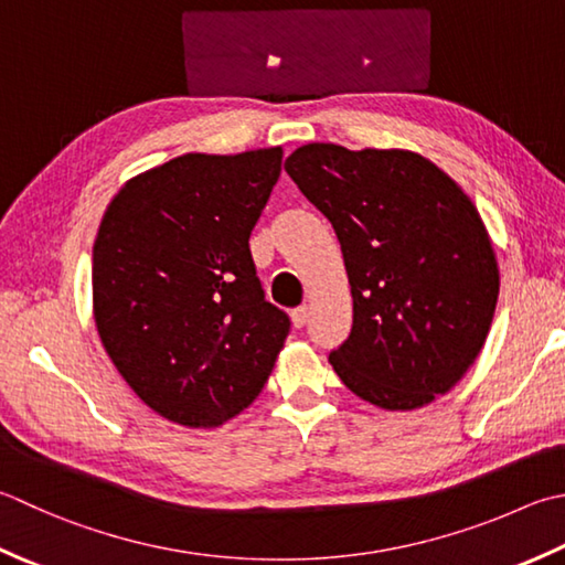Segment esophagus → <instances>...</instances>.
<instances>
[{
	"label": "esophagus",
	"mask_w": 565,
	"mask_h": 565,
	"mask_svg": "<svg viewBox=\"0 0 565 565\" xmlns=\"http://www.w3.org/2000/svg\"><path fill=\"white\" fill-rule=\"evenodd\" d=\"M291 320H294V328H303L308 323V306H298L291 313Z\"/></svg>",
	"instance_id": "34e87169"
}]
</instances>
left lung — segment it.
Masks as SVG:
<instances>
[{"label": "left lung", "instance_id": "1", "mask_svg": "<svg viewBox=\"0 0 565 565\" xmlns=\"http://www.w3.org/2000/svg\"><path fill=\"white\" fill-rule=\"evenodd\" d=\"M333 225L352 294V330L328 362L384 412L448 394L488 340L497 296L490 232L470 195L408 149L306 143L284 163Z\"/></svg>", "mask_w": 565, "mask_h": 565}]
</instances>
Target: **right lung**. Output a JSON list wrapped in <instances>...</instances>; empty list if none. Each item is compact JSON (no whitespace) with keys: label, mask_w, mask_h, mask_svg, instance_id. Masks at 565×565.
<instances>
[{"label":"right lung","mask_w":565,"mask_h":565,"mask_svg":"<svg viewBox=\"0 0 565 565\" xmlns=\"http://www.w3.org/2000/svg\"><path fill=\"white\" fill-rule=\"evenodd\" d=\"M281 157V147L183 153L129 179L105 210L93 247L97 335L166 422L215 428L245 412L289 335L249 254Z\"/></svg>","instance_id":"add662e5"}]
</instances>
